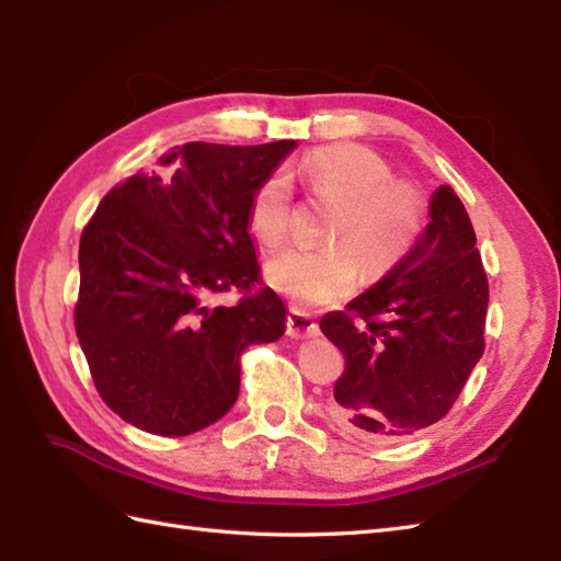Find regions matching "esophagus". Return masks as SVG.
<instances>
[{
    "label": "esophagus",
    "mask_w": 561,
    "mask_h": 561,
    "mask_svg": "<svg viewBox=\"0 0 561 561\" xmlns=\"http://www.w3.org/2000/svg\"><path fill=\"white\" fill-rule=\"evenodd\" d=\"M287 335L294 340H308V337H318L320 328L316 323L313 316H308L299 308H291L287 316Z\"/></svg>",
    "instance_id": "obj_1"
}]
</instances>
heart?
<instances>
[{"instance_id": "heart-1", "label": "heart", "mask_w": 561, "mask_h": 561, "mask_svg": "<svg viewBox=\"0 0 561 561\" xmlns=\"http://www.w3.org/2000/svg\"><path fill=\"white\" fill-rule=\"evenodd\" d=\"M294 175L318 197L337 202L332 241L354 247L368 272L388 270L422 231L426 217L422 193L410 183L392 181L388 161L374 149L320 147L299 161ZM248 219L265 248H277L287 238L291 226L287 178L272 173L257 185ZM355 256L347 245L287 248L265 262V279L299 306L332 304L352 294L359 279Z\"/></svg>"}]
</instances>
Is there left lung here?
<instances>
[{"instance_id": "8db88e82", "label": "left lung", "mask_w": 561, "mask_h": 561, "mask_svg": "<svg viewBox=\"0 0 561 561\" xmlns=\"http://www.w3.org/2000/svg\"><path fill=\"white\" fill-rule=\"evenodd\" d=\"M474 231L450 185L428 199V224L347 311L320 318L344 354L330 416L364 440H396L432 426L458 400L484 352L490 287Z\"/></svg>"}]
</instances>
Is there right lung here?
<instances>
[{"instance_id":"1","label":"right lung","mask_w":561,"mask_h":561,"mask_svg":"<svg viewBox=\"0 0 561 561\" xmlns=\"http://www.w3.org/2000/svg\"><path fill=\"white\" fill-rule=\"evenodd\" d=\"M296 149L190 141L165 171L127 178L103 197L79 243L75 328L93 383L127 424L187 436L233 408L248 344L277 342L287 308L272 289L236 306L214 294L260 279L250 199Z\"/></svg>"}]
</instances>
